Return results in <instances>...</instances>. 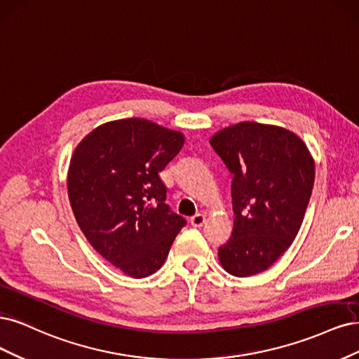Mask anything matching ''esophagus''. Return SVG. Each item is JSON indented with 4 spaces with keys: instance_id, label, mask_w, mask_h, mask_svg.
I'll list each match as a JSON object with an SVG mask.
<instances>
[{
    "instance_id": "esophagus-1",
    "label": "esophagus",
    "mask_w": 359,
    "mask_h": 359,
    "mask_svg": "<svg viewBox=\"0 0 359 359\" xmlns=\"http://www.w3.org/2000/svg\"><path fill=\"white\" fill-rule=\"evenodd\" d=\"M204 221H205V216H204V215H201V213H196V215H194V216L191 217V224H192V226H196V228L203 226Z\"/></svg>"
}]
</instances>
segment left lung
I'll return each mask as SVG.
<instances>
[{
	"label": "left lung",
	"mask_w": 359,
	"mask_h": 359,
	"mask_svg": "<svg viewBox=\"0 0 359 359\" xmlns=\"http://www.w3.org/2000/svg\"><path fill=\"white\" fill-rule=\"evenodd\" d=\"M210 144L233 175L234 226L219 261L233 276L258 274L298 234L313 189V158L294 133L257 122L228 126Z\"/></svg>",
	"instance_id": "1"
}]
</instances>
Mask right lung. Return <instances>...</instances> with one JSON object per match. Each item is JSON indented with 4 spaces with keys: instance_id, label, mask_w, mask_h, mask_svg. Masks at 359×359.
Masks as SVG:
<instances>
[{
    "instance_id": "add662e5",
    "label": "right lung",
    "mask_w": 359,
    "mask_h": 359,
    "mask_svg": "<svg viewBox=\"0 0 359 359\" xmlns=\"http://www.w3.org/2000/svg\"><path fill=\"white\" fill-rule=\"evenodd\" d=\"M183 143L177 131L130 118L98 126L72 158L68 198L80 229L102 258L135 279L163 267L187 225L165 203L159 177Z\"/></svg>"
}]
</instances>
